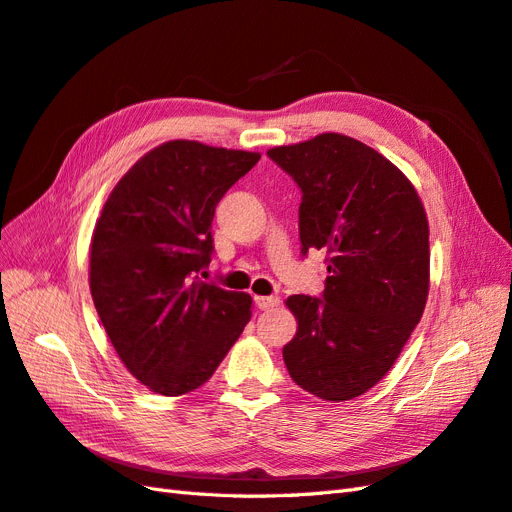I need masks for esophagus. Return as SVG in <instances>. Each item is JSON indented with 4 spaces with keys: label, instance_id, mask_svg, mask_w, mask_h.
<instances>
[{
    "label": "esophagus",
    "instance_id": "34e87169",
    "mask_svg": "<svg viewBox=\"0 0 512 512\" xmlns=\"http://www.w3.org/2000/svg\"><path fill=\"white\" fill-rule=\"evenodd\" d=\"M279 298L276 296H255V304H257V309H261V311H272V309H276V306H279Z\"/></svg>",
    "mask_w": 512,
    "mask_h": 512
}]
</instances>
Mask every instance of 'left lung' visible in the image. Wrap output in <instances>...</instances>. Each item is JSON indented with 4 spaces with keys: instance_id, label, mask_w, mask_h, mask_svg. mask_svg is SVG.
Masks as SVG:
<instances>
[{
    "instance_id": "obj_1",
    "label": "left lung",
    "mask_w": 512,
    "mask_h": 512,
    "mask_svg": "<svg viewBox=\"0 0 512 512\" xmlns=\"http://www.w3.org/2000/svg\"><path fill=\"white\" fill-rule=\"evenodd\" d=\"M302 191L300 242L328 253L319 298L289 296L283 347L294 382L324 401L373 388L399 358L429 296V221L407 175L358 139L321 133L268 150Z\"/></svg>"
}]
</instances>
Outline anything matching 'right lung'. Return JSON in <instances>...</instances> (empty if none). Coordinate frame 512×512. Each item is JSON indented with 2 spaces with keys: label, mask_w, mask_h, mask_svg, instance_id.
Instances as JSON below:
<instances>
[{
  "label": "right lung",
  "mask_w": 512,
  "mask_h": 512,
  "mask_svg": "<svg viewBox=\"0 0 512 512\" xmlns=\"http://www.w3.org/2000/svg\"><path fill=\"white\" fill-rule=\"evenodd\" d=\"M259 158L167 141L102 206L90 244L92 300L124 367L156 394L206 384L251 319V296L197 272L210 264L216 203Z\"/></svg>",
  "instance_id": "obj_1"
}]
</instances>
